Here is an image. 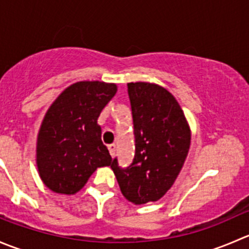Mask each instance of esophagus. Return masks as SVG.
I'll return each instance as SVG.
<instances>
[{
  "instance_id": "1",
  "label": "esophagus",
  "mask_w": 249,
  "mask_h": 249,
  "mask_svg": "<svg viewBox=\"0 0 249 249\" xmlns=\"http://www.w3.org/2000/svg\"><path fill=\"white\" fill-rule=\"evenodd\" d=\"M115 149H117V145H115L114 143H113V144H109V145H108L109 154H110V157H112V158L115 155Z\"/></svg>"
}]
</instances>
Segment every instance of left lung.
Instances as JSON below:
<instances>
[{
  "mask_svg": "<svg viewBox=\"0 0 249 249\" xmlns=\"http://www.w3.org/2000/svg\"><path fill=\"white\" fill-rule=\"evenodd\" d=\"M134 122L135 157L129 166L113 159L120 190L143 205L161 199L179 175L190 147V130L177 100L150 83H127Z\"/></svg>",
  "mask_w": 249,
  "mask_h": 249,
  "instance_id": "1",
  "label": "left lung"
}]
</instances>
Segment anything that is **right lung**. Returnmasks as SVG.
<instances>
[{
    "label": "right lung",
    "instance_id": "add662e5",
    "mask_svg": "<svg viewBox=\"0 0 249 249\" xmlns=\"http://www.w3.org/2000/svg\"><path fill=\"white\" fill-rule=\"evenodd\" d=\"M115 92L110 83L78 82L53 102L37 139V166L50 190L76 194L97 167L109 166L97 119Z\"/></svg>",
    "mask_w": 249,
    "mask_h": 249
}]
</instances>
